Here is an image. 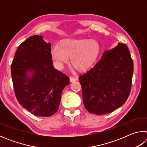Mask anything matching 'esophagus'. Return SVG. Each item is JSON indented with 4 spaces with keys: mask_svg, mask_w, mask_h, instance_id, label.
I'll return each instance as SVG.
<instances>
[{
    "mask_svg": "<svg viewBox=\"0 0 147 147\" xmlns=\"http://www.w3.org/2000/svg\"><path fill=\"white\" fill-rule=\"evenodd\" d=\"M76 78H75V77H74V76H70V81L71 82H74V81H76Z\"/></svg>",
    "mask_w": 147,
    "mask_h": 147,
    "instance_id": "esophagus-1",
    "label": "esophagus"
}]
</instances>
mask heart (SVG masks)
Returning a JSON list of instances; mask_svg holds the SVG:
<instances>
[{
    "instance_id": "b5f03b06",
    "label": "heart",
    "mask_w": 147,
    "mask_h": 147,
    "mask_svg": "<svg viewBox=\"0 0 147 147\" xmlns=\"http://www.w3.org/2000/svg\"><path fill=\"white\" fill-rule=\"evenodd\" d=\"M100 47L97 41L88 39H63L51 50V56L57 68L62 69L69 62L76 70L90 69L97 59Z\"/></svg>"
}]
</instances>
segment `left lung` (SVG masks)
<instances>
[{
	"label": "left lung",
	"instance_id": "8db88e82",
	"mask_svg": "<svg viewBox=\"0 0 147 147\" xmlns=\"http://www.w3.org/2000/svg\"><path fill=\"white\" fill-rule=\"evenodd\" d=\"M134 63L128 47L119 43L103 53L93 68L79 77L89 113L103 115L125 103L130 93Z\"/></svg>",
	"mask_w": 147,
	"mask_h": 147
}]
</instances>
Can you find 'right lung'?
I'll return each instance as SVG.
<instances>
[{"mask_svg": "<svg viewBox=\"0 0 147 147\" xmlns=\"http://www.w3.org/2000/svg\"><path fill=\"white\" fill-rule=\"evenodd\" d=\"M33 36L17 49L11 73L16 96L21 105L37 116L50 117L58 111L69 77L54 69L51 44Z\"/></svg>", "mask_w": 147, "mask_h": 147, "instance_id": "1", "label": "right lung"}]
</instances>
